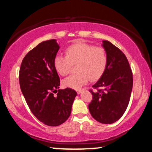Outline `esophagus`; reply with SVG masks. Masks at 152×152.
<instances>
[{
    "instance_id": "esophagus-1",
    "label": "esophagus",
    "mask_w": 152,
    "mask_h": 152,
    "mask_svg": "<svg viewBox=\"0 0 152 152\" xmlns=\"http://www.w3.org/2000/svg\"><path fill=\"white\" fill-rule=\"evenodd\" d=\"M83 90H76V92H77L78 94H81V92H83Z\"/></svg>"
}]
</instances>
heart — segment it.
<instances>
[{"instance_id":"1","label":"heart","mask_w":152,"mask_h":152,"mask_svg":"<svg viewBox=\"0 0 152 152\" xmlns=\"http://www.w3.org/2000/svg\"><path fill=\"white\" fill-rule=\"evenodd\" d=\"M65 53L66 56H56L54 66L58 74L66 76L72 65L77 64V74L63 80V85L67 88L79 89L89 80L95 81L99 79L106 70L108 56L104 48L94 47L90 44L79 42L69 46Z\"/></svg>"}]
</instances>
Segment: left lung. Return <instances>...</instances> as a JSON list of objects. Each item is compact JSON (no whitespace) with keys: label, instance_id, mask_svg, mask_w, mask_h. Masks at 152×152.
Returning a JSON list of instances; mask_svg holds the SVG:
<instances>
[{"label":"left lung","instance_id":"left-lung-1","mask_svg":"<svg viewBox=\"0 0 152 152\" xmlns=\"http://www.w3.org/2000/svg\"><path fill=\"white\" fill-rule=\"evenodd\" d=\"M102 46L106 51V70L92 87V100L89 110L93 118L102 124L117 122L126 110L133 88V74L128 60L122 50L107 40Z\"/></svg>","mask_w":152,"mask_h":152}]
</instances>
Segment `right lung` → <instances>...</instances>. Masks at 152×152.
<instances>
[{"instance_id":"obj_1","label":"right lung","mask_w":152,"mask_h":152,"mask_svg":"<svg viewBox=\"0 0 152 152\" xmlns=\"http://www.w3.org/2000/svg\"><path fill=\"white\" fill-rule=\"evenodd\" d=\"M60 48L56 39L42 42L26 54L19 71V83L28 106L40 122L50 126L69 118L77 93L60 90L54 58ZM58 92L57 96L53 92Z\"/></svg>"}]
</instances>
